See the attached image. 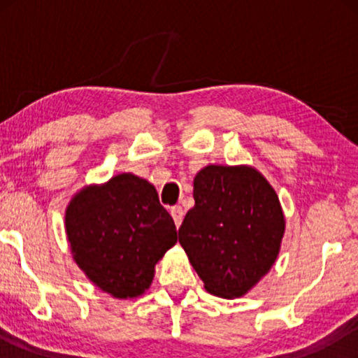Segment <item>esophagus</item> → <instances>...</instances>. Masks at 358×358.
I'll return each instance as SVG.
<instances>
[{"label":"esophagus","mask_w":358,"mask_h":358,"mask_svg":"<svg viewBox=\"0 0 358 358\" xmlns=\"http://www.w3.org/2000/svg\"><path fill=\"white\" fill-rule=\"evenodd\" d=\"M171 215H173V218H174V223H176V227H180V223H182V218H184V210H182V207H173L171 208Z\"/></svg>","instance_id":"obj_1"}]
</instances>
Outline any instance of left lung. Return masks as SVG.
Here are the masks:
<instances>
[{"mask_svg": "<svg viewBox=\"0 0 358 358\" xmlns=\"http://www.w3.org/2000/svg\"><path fill=\"white\" fill-rule=\"evenodd\" d=\"M194 208L179 243L205 290L246 295L275 262L285 217L275 190L251 166L210 164L194 178Z\"/></svg>", "mask_w": 358, "mask_h": 358, "instance_id": "8db88e82", "label": "left lung"}]
</instances>
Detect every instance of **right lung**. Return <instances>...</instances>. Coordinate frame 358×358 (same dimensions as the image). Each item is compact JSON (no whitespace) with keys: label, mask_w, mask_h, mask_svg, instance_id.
Wrapping results in <instances>:
<instances>
[{"label":"right lung","mask_w":358,"mask_h":358,"mask_svg":"<svg viewBox=\"0 0 358 358\" xmlns=\"http://www.w3.org/2000/svg\"><path fill=\"white\" fill-rule=\"evenodd\" d=\"M65 228L78 267L114 298L150 288L156 262L178 243L156 189L130 173L80 190L66 207Z\"/></svg>","instance_id":"1"}]
</instances>
